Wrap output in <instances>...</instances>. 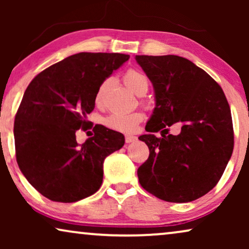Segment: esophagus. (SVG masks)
Segmentation results:
<instances>
[{
    "instance_id": "obj_1",
    "label": "esophagus",
    "mask_w": 249,
    "mask_h": 249,
    "mask_svg": "<svg viewBox=\"0 0 249 249\" xmlns=\"http://www.w3.org/2000/svg\"><path fill=\"white\" fill-rule=\"evenodd\" d=\"M124 139H125V142H134L136 139H137V137H136V136H134V135H125V137H124Z\"/></svg>"
}]
</instances>
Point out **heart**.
<instances>
[{
	"mask_svg": "<svg viewBox=\"0 0 249 249\" xmlns=\"http://www.w3.org/2000/svg\"><path fill=\"white\" fill-rule=\"evenodd\" d=\"M124 81L127 85L129 89H131L136 95H142L146 94V91L148 90V79L146 78L144 73H142L141 71L135 70V69H129L124 76ZM107 81H104L103 84L98 87L95 95V101L97 103H100L103 98L105 87H107ZM142 120V114L139 112H130V113H122V112H114L110 115H107L104 119L103 122L107 128L113 129L117 131L122 132H131L134 131L136 127H137L139 122Z\"/></svg>",
	"mask_w": 249,
	"mask_h": 249,
	"instance_id": "b5f03b06",
	"label": "heart"
}]
</instances>
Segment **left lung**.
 <instances>
[{
  "mask_svg": "<svg viewBox=\"0 0 249 249\" xmlns=\"http://www.w3.org/2000/svg\"><path fill=\"white\" fill-rule=\"evenodd\" d=\"M152 81L155 107L139 137L149 156L137 175L142 188L160 199L188 203L213 189L233 151L230 107L220 85L194 64L177 55H136ZM179 122V135L166 126ZM161 130L159 139L153 132Z\"/></svg>",
  "mask_w": 249,
  "mask_h": 249,
  "instance_id": "obj_1",
  "label": "left lung"
}]
</instances>
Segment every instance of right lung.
I'll return each mask as SVG.
<instances>
[{
    "instance_id": "1",
    "label": "right lung",
    "mask_w": 249,
    "mask_h": 249,
    "mask_svg": "<svg viewBox=\"0 0 249 249\" xmlns=\"http://www.w3.org/2000/svg\"><path fill=\"white\" fill-rule=\"evenodd\" d=\"M128 59L120 53H77L43 70L27 87L15 119L16 158L46 198L73 203L100 189L104 160L124 146V136L95 125L94 137L79 145L76 131L89 128L87 114L98 87Z\"/></svg>"
}]
</instances>
